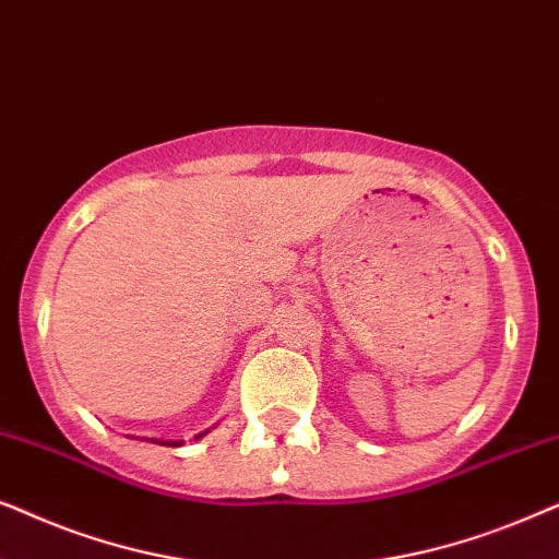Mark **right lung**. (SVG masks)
<instances>
[{
    "mask_svg": "<svg viewBox=\"0 0 559 559\" xmlns=\"http://www.w3.org/2000/svg\"><path fill=\"white\" fill-rule=\"evenodd\" d=\"M205 435V432H203ZM203 435H198V438H203ZM152 442H157V445H167V448H178V445H182L180 440H152Z\"/></svg>",
    "mask_w": 559,
    "mask_h": 559,
    "instance_id": "1",
    "label": "right lung"
}]
</instances>
